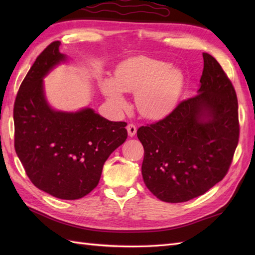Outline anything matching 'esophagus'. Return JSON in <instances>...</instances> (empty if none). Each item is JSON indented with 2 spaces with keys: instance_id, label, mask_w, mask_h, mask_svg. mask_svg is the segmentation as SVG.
<instances>
[{
  "instance_id": "esophagus-1",
  "label": "esophagus",
  "mask_w": 255,
  "mask_h": 255,
  "mask_svg": "<svg viewBox=\"0 0 255 255\" xmlns=\"http://www.w3.org/2000/svg\"><path fill=\"white\" fill-rule=\"evenodd\" d=\"M127 131H128L129 137H133L134 134H136V132H137V127H136V125H133V124H128V125H127Z\"/></svg>"
}]
</instances>
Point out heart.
Returning <instances> with one entry per match:
<instances>
[{"label": "heart", "instance_id": "heart-1", "mask_svg": "<svg viewBox=\"0 0 255 255\" xmlns=\"http://www.w3.org/2000/svg\"><path fill=\"white\" fill-rule=\"evenodd\" d=\"M184 77L178 69L158 59L139 56L121 62L114 79L100 81L102 93L117 111L127 108L124 93H136V104L142 116L159 119L177 105L183 90Z\"/></svg>", "mask_w": 255, "mask_h": 255}]
</instances>
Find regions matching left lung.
Instances as JSON below:
<instances>
[{
  "label": "left lung",
  "mask_w": 255,
  "mask_h": 255,
  "mask_svg": "<svg viewBox=\"0 0 255 255\" xmlns=\"http://www.w3.org/2000/svg\"><path fill=\"white\" fill-rule=\"evenodd\" d=\"M203 58L198 94L137 131L144 149L143 182L166 203L187 202L223 180L239 141L234 85L213 56L204 52Z\"/></svg>",
  "instance_id": "1"
}]
</instances>
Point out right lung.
<instances>
[{"label": "right lung", "mask_w": 255, "mask_h": 255, "mask_svg": "<svg viewBox=\"0 0 255 255\" xmlns=\"http://www.w3.org/2000/svg\"><path fill=\"white\" fill-rule=\"evenodd\" d=\"M53 41L37 57L14 104L15 151L34 185L60 199H79L97 186L103 165L127 139V124L111 122L85 107L52 108L44 78L68 57Z\"/></svg>", "instance_id": "obj_1"}]
</instances>
